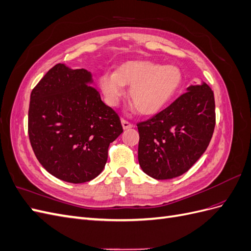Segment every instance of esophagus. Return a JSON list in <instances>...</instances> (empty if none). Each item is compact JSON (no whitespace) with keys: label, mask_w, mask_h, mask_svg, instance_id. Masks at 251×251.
Wrapping results in <instances>:
<instances>
[{"label":"esophagus","mask_w":251,"mask_h":251,"mask_svg":"<svg viewBox=\"0 0 251 251\" xmlns=\"http://www.w3.org/2000/svg\"><path fill=\"white\" fill-rule=\"evenodd\" d=\"M121 125H123V127L125 128V130H127V128H131L133 127V124H131L130 121H127L126 119H121Z\"/></svg>","instance_id":"obj_1"}]
</instances>
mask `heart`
<instances>
[{"label":"heart","instance_id":"heart-1","mask_svg":"<svg viewBox=\"0 0 251 251\" xmlns=\"http://www.w3.org/2000/svg\"><path fill=\"white\" fill-rule=\"evenodd\" d=\"M183 74L174 65L162 66L149 60H132L121 65L116 72L104 73L100 86L104 100L116 107L131 86L130 98L142 115H153L162 110L178 93Z\"/></svg>","mask_w":251,"mask_h":251}]
</instances>
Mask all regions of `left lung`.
Here are the masks:
<instances>
[{
    "instance_id": "obj_1",
    "label": "left lung",
    "mask_w": 251,
    "mask_h": 251,
    "mask_svg": "<svg viewBox=\"0 0 251 251\" xmlns=\"http://www.w3.org/2000/svg\"><path fill=\"white\" fill-rule=\"evenodd\" d=\"M214 92L206 83L191 86L168 108L137 124L138 161L157 180L186 173L206 151L216 126Z\"/></svg>"
}]
</instances>
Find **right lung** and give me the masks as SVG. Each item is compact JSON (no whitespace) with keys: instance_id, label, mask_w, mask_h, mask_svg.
<instances>
[{"instance_id":"add662e5","label":"right lung","mask_w":251,"mask_h":251,"mask_svg":"<svg viewBox=\"0 0 251 251\" xmlns=\"http://www.w3.org/2000/svg\"><path fill=\"white\" fill-rule=\"evenodd\" d=\"M123 132L118 114L101 101L85 69L57 64L30 95V143L43 168L63 181L83 183L97 177L110 143Z\"/></svg>"}]
</instances>
